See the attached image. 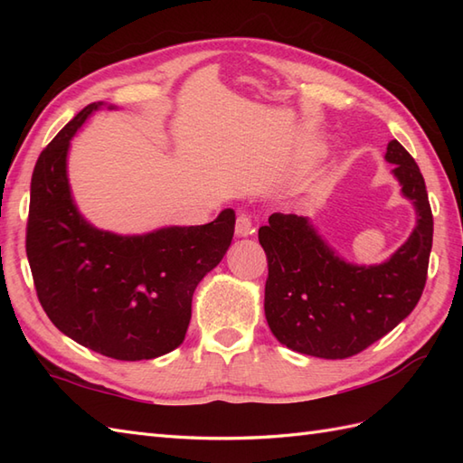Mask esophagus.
Wrapping results in <instances>:
<instances>
[{
    "label": "esophagus",
    "instance_id": "esophagus-1",
    "mask_svg": "<svg viewBox=\"0 0 463 463\" xmlns=\"http://www.w3.org/2000/svg\"><path fill=\"white\" fill-rule=\"evenodd\" d=\"M234 231H237V237H249L252 232V219L249 214L241 213L237 216V226H234Z\"/></svg>",
    "mask_w": 463,
    "mask_h": 463
}]
</instances>
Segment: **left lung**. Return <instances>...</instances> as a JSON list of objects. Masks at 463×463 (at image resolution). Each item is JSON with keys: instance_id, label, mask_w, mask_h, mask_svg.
Masks as SVG:
<instances>
[{"instance_id": "left-lung-1", "label": "left lung", "mask_w": 463, "mask_h": 463, "mask_svg": "<svg viewBox=\"0 0 463 463\" xmlns=\"http://www.w3.org/2000/svg\"><path fill=\"white\" fill-rule=\"evenodd\" d=\"M386 161L418 214L414 232L390 260L373 267L342 260L307 216L274 213L259 229L269 260L264 314L287 348L326 360L350 358L416 308L428 279L434 219L420 166L396 139L388 143Z\"/></svg>"}]
</instances>
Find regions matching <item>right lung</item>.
I'll list each match as a JSON object with an SVG mask.
<instances>
[{
    "label": "right lung",
    "mask_w": 463,
    "mask_h": 463,
    "mask_svg": "<svg viewBox=\"0 0 463 463\" xmlns=\"http://www.w3.org/2000/svg\"><path fill=\"white\" fill-rule=\"evenodd\" d=\"M103 103L87 105L39 155L25 250L37 298L65 336L115 360H151L183 344L193 292L229 250L234 211L209 224L141 237L99 231L77 211L67 179L71 137Z\"/></svg>",
    "instance_id": "right-lung-1"
}]
</instances>
